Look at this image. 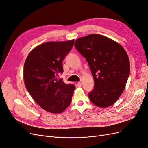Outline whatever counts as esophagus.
<instances>
[{"mask_svg": "<svg viewBox=\"0 0 148 148\" xmlns=\"http://www.w3.org/2000/svg\"><path fill=\"white\" fill-rule=\"evenodd\" d=\"M77 86H78V87H82V86H83V84H82V82H78V83H77Z\"/></svg>", "mask_w": 148, "mask_h": 148, "instance_id": "esophagus-1", "label": "esophagus"}]
</instances>
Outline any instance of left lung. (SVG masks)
Returning a JSON list of instances; mask_svg holds the SVG:
<instances>
[{
	"label": "left lung",
	"instance_id": "obj_1",
	"mask_svg": "<svg viewBox=\"0 0 148 148\" xmlns=\"http://www.w3.org/2000/svg\"><path fill=\"white\" fill-rule=\"evenodd\" d=\"M75 46L86 58L95 81L89 99L102 108L115 104L124 91L130 71L127 52L119 43L97 34L77 39Z\"/></svg>",
	"mask_w": 148,
	"mask_h": 148
}]
</instances>
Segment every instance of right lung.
<instances>
[{"instance_id":"add662e5","label":"right lung","mask_w":148,"mask_h":148,"mask_svg":"<svg viewBox=\"0 0 148 148\" xmlns=\"http://www.w3.org/2000/svg\"><path fill=\"white\" fill-rule=\"evenodd\" d=\"M75 40L39 44L29 53L23 67L25 85L34 101L49 112L60 114L68 107L75 89L57 77L63 72L62 62Z\"/></svg>"}]
</instances>
